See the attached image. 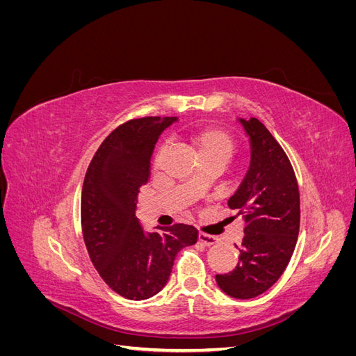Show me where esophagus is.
I'll return each mask as SVG.
<instances>
[{"label":"esophagus","mask_w":356,"mask_h":356,"mask_svg":"<svg viewBox=\"0 0 356 356\" xmlns=\"http://www.w3.org/2000/svg\"><path fill=\"white\" fill-rule=\"evenodd\" d=\"M199 242L203 243L204 246H212L218 242V238H215V236H211V234H204V233H199Z\"/></svg>","instance_id":"34e87169"}]
</instances>
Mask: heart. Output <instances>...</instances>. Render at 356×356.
I'll use <instances>...</instances> for the list:
<instances>
[{"label":"heart","instance_id":"obj_1","mask_svg":"<svg viewBox=\"0 0 356 356\" xmlns=\"http://www.w3.org/2000/svg\"><path fill=\"white\" fill-rule=\"evenodd\" d=\"M190 147L200 160H215L221 165H227L236 153L234 139L217 127L202 129L187 136Z\"/></svg>","mask_w":356,"mask_h":356}]
</instances>
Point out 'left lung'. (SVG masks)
Returning <instances> with one entry per match:
<instances>
[{
  "label": "left lung",
  "instance_id": "1",
  "mask_svg": "<svg viewBox=\"0 0 356 356\" xmlns=\"http://www.w3.org/2000/svg\"><path fill=\"white\" fill-rule=\"evenodd\" d=\"M250 144V166L227 200L245 213L239 261L232 272L217 275L222 293L248 300L270 288L286 268L300 227V195L293 166L272 134L257 118L238 117Z\"/></svg>",
  "mask_w": 356,
  "mask_h": 356
}]
</instances>
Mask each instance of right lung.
I'll return each mask as SVG.
<instances>
[{
  "mask_svg": "<svg viewBox=\"0 0 356 356\" xmlns=\"http://www.w3.org/2000/svg\"><path fill=\"white\" fill-rule=\"evenodd\" d=\"M177 122V117H144L118 126L105 138L84 177L86 248L105 284L129 300H145L163 289L177 254L197 242L191 225L147 232L136 218V196L148 181L157 139Z\"/></svg>",
  "mask_w": 356,
  "mask_h": 356,
  "instance_id": "add662e5",
  "label": "right lung"
}]
</instances>
